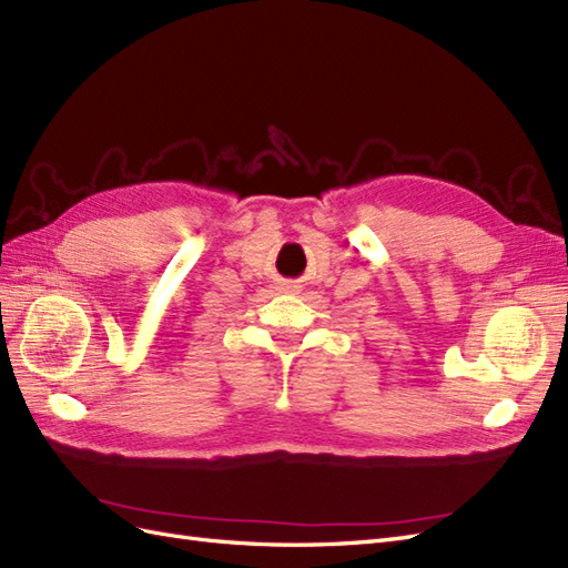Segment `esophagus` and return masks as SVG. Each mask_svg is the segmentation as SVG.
Masks as SVG:
<instances>
[{
  "mask_svg": "<svg viewBox=\"0 0 568 568\" xmlns=\"http://www.w3.org/2000/svg\"><path fill=\"white\" fill-rule=\"evenodd\" d=\"M280 291L282 294H298L301 286L296 282H284V284H280Z\"/></svg>",
  "mask_w": 568,
  "mask_h": 568,
  "instance_id": "esophagus-1",
  "label": "esophagus"
}]
</instances>
